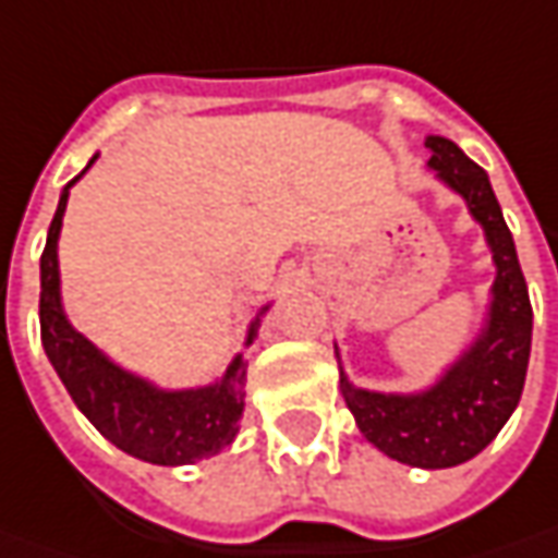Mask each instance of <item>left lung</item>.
Returning a JSON list of instances; mask_svg holds the SVG:
<instances>
[{
	"instance_id": "left-lung-1",
	"label": "left lung",
	"mask_w": 558,
	"mask_h": 558,
	"mask_svg": "<svg viewBox=\"0 0 558 558\" xmlns=\"http://www.w3.org/2000/svg\"><path fill=\"white\" fill-rule=\"evenodd\" d=\"M430 168L468 201L483 222L495 253L498 278L492 287L488 327L437 388L418 397H393L351 388L342 375L339 390L360 434L390 458L412 468H454L480 454L513 415L532 354V302L519 268L513 234L501 204L488 185L486 170L473 165L446 136H427Z\"/></svg>"
}]
</instances>
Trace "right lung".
<instances>
[{"label": "right lung", "mask_w": 558, "mask_h": 558, "mask_svg": "<svg viewBox=\"0 0 558 558\" xmlns=\"http://www.w3.org/2000/svg\"><path fill=\"white\" fill-rule=\"evenodd\" d=\"M70 185L60 195L48 241L41 250L39 327L45 354L70 390L72 403L121 452L151 464H165V468L192 464L219 452L238 434V418L244 412L247 360L234 357L219 385L168 393L109 363L63 317L60 278H57V234L70 198ZM253 336H256V324L250 327L247 342H253Z\"/></svg>", "instance_id": "1"}]
</instances>
